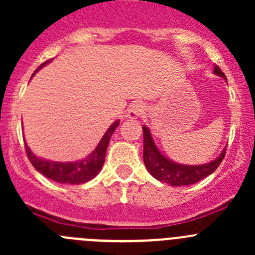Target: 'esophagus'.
<instances>
[{"instance_id":"1","label":"esophagus","mask_w":255,"mask_h":255,"mask_svg":"<svg viewBox=\"0 0 255 255\" xmlns=\"http://www.w3.org/2000/svg\"><path fill=\"white\" fill-rule=\"evenodd\" d=\"M144 113V106L140 104H133L132 106L128 109L127 111V117L129 120H137L138 117H140Z\"/></svg>"}]
</instances>
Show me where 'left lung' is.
I'll return each mask as SVG.
<instances>
[{
	"mask_svg": "<svg viewBox=\"0 0 255 255\" xmlns=\"http://www.w3.org/2000/svg\"><path fill=\"white\" fill-rule=\"evenodd\" d=\"M213 73L227 80L225 74L221 71V69L217 65L215 66ZM225 155L226 148L223 149L218 158H216L211 163L202 164V165H182V164L174 163L159 151L155 143H154L153 137L150 135V130L148 129V127L143 126L144 164H145L149 173L156 180L171 185V186H186V185L196 184L200 180L205 179L210 174H212L218 168Z\"/></svg>",
	"mask_w": 255,
	"mask_h": 255,
	"instance_id": "obj_1",
	"label": "left lung"
}]
</instances>
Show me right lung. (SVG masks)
<instances>
[{
	"label": "right lung",
	"mask_w": 255,
	"mask_h": 255,
	"mask_svg": "<svg viewBox=\"0 0 255 255\" xmlns=\"http://www.w3.org/2000/svg\"><path fill=\"white\" fill-rule=\"evenodd\" d=\"M49 61L50 60L43 63L42 65L34 71V74L37 73L42 66L48 64ZM34 74H33V75H34ZM118 126H120V121H116L115 123H112L111 127L107 129V132L105 133L102 139L100 140L96 149H95L90 155H87L86 158L82 159V160L70 161V163L45 160V159L35 156L34 154L30 151V149L28 148V145H25V151H27L28 159H29L32 165L35 168V170L39 171V173L43 174L44 176H47L48 179L54 180V181L56 182H60V184H84V182L90 181L91 179H94V177L100 173V170H101L102 165H104L105 163V156H106V150L107 146H109L110 139H111V135L113 134V132H115V129Z\"/></svg>",
	"instance_id": "add662e5"
}]
</instances>
